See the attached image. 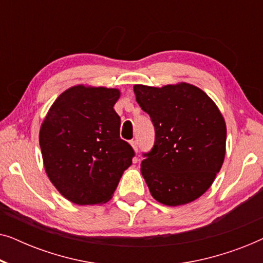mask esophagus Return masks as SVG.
Masks as SVG:
<instances>
[{
	"instance_id": "esophagus-1",
	"label": "esophagus",
	"mask_w": 263,
	"mask_h": 263,
	"mask_svg": "<svg viewBox=\"0 0 263 263\" xmlns=\"http://www.w3.org/2000/svg\"><path fill=\"white\" fill-rule=\"evenodd\" d=\"M130 145H132V147H133V149H134L135 152H138V151H139L138 141H136V140H132V141H130Z\"/></svg>"
}]
</instances>
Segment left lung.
<instances>
[{"instance_id": "obj_1", "label": "left lung", "mask_w": 263, "mask_h": 263, "mask_svg": "<svg viewBox=\"0 0 263 263\" xmlns=\"http://www.w3.org/2000/svg\"><path fill=\"white\" fill-rule=\"evenodd\" d=\"M136 102L156 130L141 174L166 206L193 202L210 189L225 158L226 124L215 103L196 86L135 85Z\"/></svg>"}]
</instances>
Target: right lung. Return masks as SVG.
I'll return each mask as SVG.
<instances>
[{
	"label": "right lung",
	"mask_w": 263,
	"mask_h": 263,
	"mask_svg": "<svg viewBox=\"0 0 263 263\" xmlns=\"http://www.w3.org/2000/svg\"><path fill=\"white\" fill-rule=\"evenodd\" d=\"M117 88L78 85L61 93L39 132L46 175L77 204L109 201L134 149L120 138L121 118L114 105Z\"/></svg>",
	"instance_id": "add662e5"
}]
</instances>
